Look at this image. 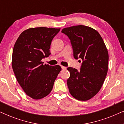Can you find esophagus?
<instances>
[{"label":"esophagus","instance_id":"obj_1","mask_svg":"<svg viewBox=\"0 0 124 124\" xmlns=\"http://www.w3.org/2000/svg\"><path fill=\"white\" fill-rule=\"evenodd\" d=\"M62 70H65V69H67V68H66L65 67H64V66H62Z\"/></svg>","mask_w":124,"mask_h":124}]
</instances>
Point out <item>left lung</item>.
Instances as JSON below:
<instances>
[{
  "instance_id": "left-lung-1",
  "label": "left lung",
  "mask_w": 124,
  "mask_h": 124,
  "mask_svg": "<svg viewBox=\"0 0 124 124\" xmlns=\"http://www.w3.org/2000/svg\"><path fill=\"white\" fill-rule=\"evenodd\" d=\"M70 40L74 59L82 60L80 70L68 68L69 93L75 99L85 101L99 92L108 72V53L99 33L94 29L77 25L62 30Z\"/></svg>"
}]
</instances>
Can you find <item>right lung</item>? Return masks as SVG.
<instances>
[{
    "mask_svg": "<svg viewBox=\"0 0 124 124\" xmlns=\"http://www.w3.org/2000/svg\"><path fill=\"white\" fill-rule=\"evenodd\" d=\"M60 29L45 27L23 31L13 49V70L27 95L40 99L50 94L62 68L43 65L42 60L50 55V46Z\"/></svg>",
    "mask_w": 124,
    "mask_h": 124,
    "instance_id": "right-lung-1",
    "label": "right lung"
}]
</instances>
